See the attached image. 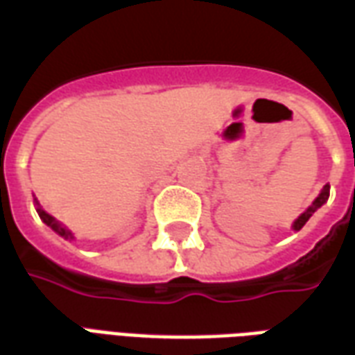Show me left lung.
<instances>
[{
  "instance_id": "8db88e82",
  "label": "left lung",
  "mask_w": 355,
  "mask_h": 355,
  "mask_svg": "<svg viewBox=\"0 0 355 355\" xmlns=\"http://www.w3.org/2000/svg\"><path fill=\"white\" fill-rule=\"evenodd\" d=\"M329 188H331V186H329V184L323 186V190H321L320 196L315 198V201H313L312 205L306 209L304 213H302V215L298 216L297 220H295V224H293V228H295V230H297V232L300 230V228H302V226H304V224L308 223V218H310V216H312L313 213H315V211H318V209H320L321 205H323V203H325V201L329 200Z\"/></svg>"
}]
</instances>
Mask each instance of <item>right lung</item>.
<instances>
[{
  "instance_id": "right-lung-1",
  "label": "right lung",
  "mask_w": 355,
  "mask_h": 355,
  "mask_svg": "<svg viewBox=\"0 0 355 355\" xmlns=\"http://www.w3.org/2000/svg\"><path fill=\"white\" fill-rule=\"evenodd\" d=\"M35 205H37V215H40V218H42L43 223L47 224V226H51V228H53V230L57 232L58 236H62V238H72V232L70 230H66L64 226H60V224L57 223V220H55V218H53V216L49 215V213H45V211H43L42 207H40V203H37V201H35Z\"/></svg>"
}]
</instances>
